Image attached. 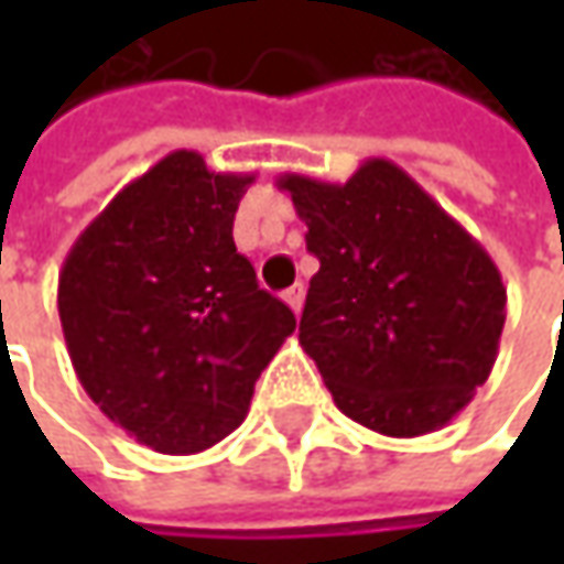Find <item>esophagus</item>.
I'll list each match as a JSON object with an SVG mask.
<instances>
[{
	"mask_svg": "<svg viewBox=\"0 0 564 564\" xmlns=\"http://www.w3.org/2000/svg\"><path fill=\"white\" fill-rule=\"evenodd\" d=\"M282 297H285V304L292 307L294 314H301V307H304V285L297 282V285H292V289H285Z\"/></svg>",
	"mask_w": 564,
	"mask_h": 564,
	"instance_id": "obj_1",
	"label": "esophagus"
}]
</instances>
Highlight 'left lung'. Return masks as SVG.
I'll return each mask as SVG.
<instances>
[{
  "label": "left lung",
  "instance_id": "8db88e82",
  "mask_svg": "<svg viewBox=\"0 0 564 564\" xmlns=\"http://www.w3.org/2000/svg\"><path fill=\"white\" fill-rule=\"evenodd\" d=\"M319 260L301 348L341 414L382 436H423L484 386L506 326L492 257L404 169L367 160L345 182L285 172Z\"/></svg>",
  "mask_w": 564,
  "mask_h": 564
}]
</instances>
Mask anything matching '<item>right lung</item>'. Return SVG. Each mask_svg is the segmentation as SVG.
<instances>
[{"mask_svg":"<svg viewBox=\"0 0 564 564\" xmlns=\"http://www.w3.org/2000/svg\"><path fill=\"white\" fill-rule=\"evenodd\" d=\"M253 175L175 150L112 197L58 272V319L84 392L163 455L204 452L248 417L294 333L231 238Z\"/></svg>","mask_w":564,"mask_h":564,"instance_id":"obj_1","label":"right lung"}]
</instances>
